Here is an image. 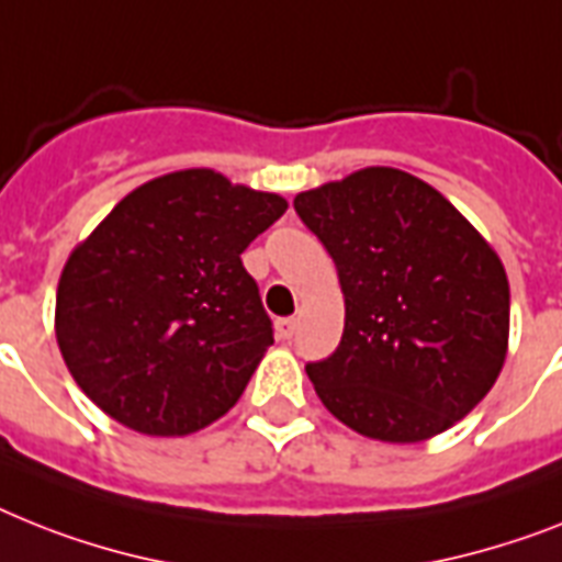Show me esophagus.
Here are the masks:
<instances>
[{
	"label": "esophagus",
	"mask_w": 562,
	"mask_h": 562,
	"mask_svg": "<svg viewBox=\"0 0 562 562\" xmlns=\"http://www.w3.org/2000/svg\"><path fill=\"white\" fill-rule=\"evenodd\" d=\"M276 336L281 338V341H290V338L295 336V318H278Z\"/></svg>",
	"instance_id": "esophagus-1"
}]
</instances>
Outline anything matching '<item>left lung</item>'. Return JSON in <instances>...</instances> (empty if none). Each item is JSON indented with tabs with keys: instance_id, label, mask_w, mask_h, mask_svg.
Returning <instances> with one entry per match:
<instances>
[{
	"instance_id": "left-lung-1",
	"label": "left lung",
	"mask_w": 562,
	"mask_h": 562,
	"mask_svg": "<svg viewBox=\"0 0 562 562\" xmlns=\"http://www.w3.org/2000/svg\"><path fill=\"white\" fill-rule=\"evenodd\" d=\"M345 292L336 353L307 364L324 407L382 442H422L494 387L508 350V278L451 201L370 166L295 194Z\"/></svg>"
}]
</instances>
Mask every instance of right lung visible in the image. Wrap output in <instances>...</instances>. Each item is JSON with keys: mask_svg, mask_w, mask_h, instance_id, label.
<instances>
[{"mask_svg": "<svg viewBox=\"0 0 562 562\" xmlns=\"http://www.w3.org/2000/svg\"><path fill=\"white\" fill-rule=\"evenodd\" d=\"M284 212L281 194L212 169L125 194L59 276L57 345L82 393L148 437L221 419L272 345L240 252Z\"/></svg>", "mask_w": 562, "mask_h": 562, "instance_id": "right-lung-1", "label": "right lung"}]
</instances>
